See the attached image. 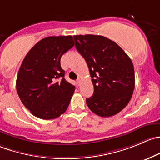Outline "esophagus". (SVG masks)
Listing matches in <instances>:
<instances>
[{"label": "esophagus", "mask_w": 160, "mask_h": 160, "mask_svg": "<svg viewBox=\"0 0 160 160\" xmlns=\"http://www.w3.org/2000/svg\"><path fill=\"white\" fill-rule=\"evenodd\" d=\"M80 82H81V79H80V78H78V79H77V84L78 85V86H80Z\"/></svg>", "instance_id": "esophagus-1"}]
</instances>
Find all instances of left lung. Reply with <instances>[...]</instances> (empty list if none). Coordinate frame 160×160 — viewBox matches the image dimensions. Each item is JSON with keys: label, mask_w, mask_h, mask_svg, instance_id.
Returning a JSON list of instances; mask_svg holds the SVG:
<instances>
[{"label": "left lung", "mask_w": 160, "mask_h": 160, "mask_svg": "<svg viewBox=\"0 0 160 160\" xmlns=\"http://www.w3.org/2000/svg\"><path fill=\"white\" fill-rule=\"evenodd\" d=\"M75 47L83 57L92 77L94 94L86 99L88 108L109 117L127 106L134 90L131 58L114 41L99 35H75Z\"/></svg>", "instance_id": "8db88e82"}]
</instances>
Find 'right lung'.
<instances>
[{"mask_svg":"<svg viewBox=\"0 0 160 160\" xmlns=\"http://www.w3.org/2000/svg\"><path fill=\"white\" fill-rule=\"evenodd\" d=\"M73 45L72 36L46 37L23 59L16 90L21 102L33 116L55 119L67 109L75 87L65 80L60 59Z\"/></svg>","mask_w":160,"mask_h":160,"instance_id":"right-lung-1","label":"right lung"}]
</instances>
